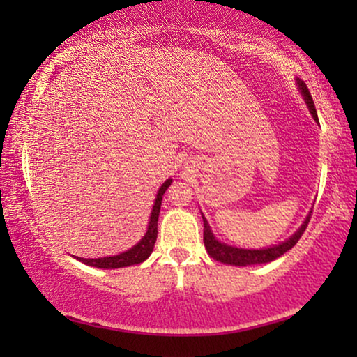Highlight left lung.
<instances>
[{"mask_svg":"<svg viewBox=\"0 0 357 357\" xmlns=\"http://www.w3.org/2000/svg\"><path fill=\"white\" fill-rule=\"evenodd\" d=\"M297 84H299V91L302 97H304L307 107H309L310 114L314 119L317 120V110L314 105V100H312V96L309 89H307L305 82L297 79ZM310 221V214L305 218V221L302 222V226L297 229V232L294 236H291L287 241L278 243V245L268 247V248H260V250H248V248H237L232 245H227V243L219 242L214 234L211 232V227L206 219L203 216V241H204V247L209 253V257L214 258V260L224 263V265H234V266H248V265H260V263H270L276 258H280L281 255H284L287 250H291L292 247L299 242V238L304 234L307 224Z\"/></svg>","mask_w":357,"mask_h":357,"instance_id":"8db88e82","label":"left lung"}]
</instances>
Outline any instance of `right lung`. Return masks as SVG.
I'll return each instance as SVG.
<instances>
[{
	"mask_svg": "<svg viewBox=\"0 0 357 357\" xmlns=\"http://www.w3.org/2000/svg\"><path fill=\"white\" fill-rule=\"evenodd\" d=\"M172 183V180H165L162 183V187L159 188L158 197H155L153 211H151V218H149V226L148 231H146L144 237L136 243L135 247H131L130 250H126L120 255H114V257H104V258H79L77 260L84 263V265L89 266H96V268H105V270H115V268H123V266H131V265H138V263H143L146 258H148L151 253H153L155 238H158V219H159V213H160V203H162V197L165 193V190L169 188V185Z\"/></svg>",
	"mask_w": 357,
	"mask_h": 357,
	"instance_id": "obj_1",
	"label": "right lung"
}]
</instances>
